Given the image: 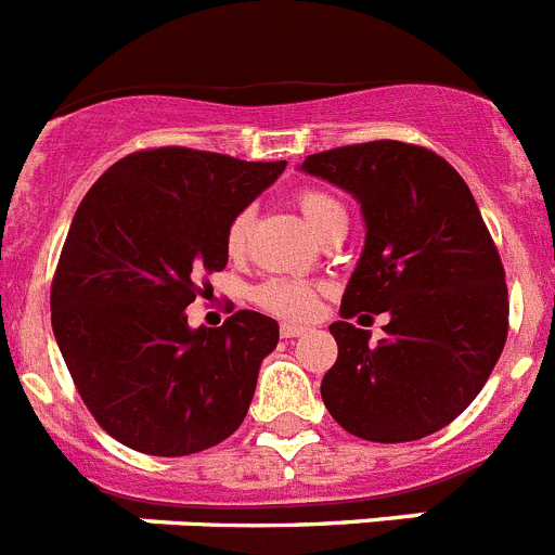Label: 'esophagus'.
<instances>
[{
  "label": "esophagus",
  "mask_w": 555,
  "mask_h": 555,
  "mask_svg": "<svg viewBox=\"0 0 555 555\" xmlns=\"http://www.w3.org/2000/svg\"><path fill=\"white\" fill-rule=\"evenodd\" d=\"M307 326L301 324H282V337H298V335H305Z\"/></svg>",
  "instance_id": "obj_1"
}]
</instances>
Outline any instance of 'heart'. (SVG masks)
I'll use <instances>...</instances> for the list:
<instances>
[{"label":"heart","mask_w":555,"mask_h":555,"mask_svg":"<svg viewBox=\"0 0 555 555\" xmlns=\"http://www.w3.org/2000/svg\"><path fill=\"white\" fill-rule=\"evenodd\" d=\"M298 209H301V215H305L307 225H310L312 231L321 229V225H324L326 220L335 218V215H346L344 206L337 204L335 197L315 190L301 192V197H298ZM248 229L250 218L245 211L229 223V229H225V250H229L231 257H240L245 250ZM254 296H257V301L264 310H271L284 318H310L312 312H315V287H312L310 282H305V279H268L264 284H259Z\"/></svg>","instance_id":"b5f03b06"}]
</instances>
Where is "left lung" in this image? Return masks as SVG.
<instances>
[{
	"label": "left lung",
	"instance_id": "8db88e82",
	"mask_svg": "<svg viewBox=\"0 0 555 555\" xmlns=\"http://www.w3.org/2000/svg\"><path fill=\"white\" fill-rule=\"evenodd\" d=\"M298 170L349 192L365 223L344 321L330 326L326 411L379 444L441 430L478 397L508 332L503 262L469 186L441 156L393 139L315 153ZM354 311L389 312L383 341L345 321Z\"/></svg>",
	"mask_w": 555,
	"mask_h": 555
}]
</instances>
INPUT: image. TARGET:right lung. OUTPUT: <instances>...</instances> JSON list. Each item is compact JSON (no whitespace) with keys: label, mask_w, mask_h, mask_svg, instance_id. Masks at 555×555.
<instances>
[{"label":"right lung","mask_w":555,"mask_h":555,"mask_svg":"<svg viewBox=\"0 0 555 555\" xmlns=\"http://www.w3.org/2000/svg\"><path fill=\"white\" fill-rule=\"evenodd\" d=\"M287 162L158 147L119 158L77 206L55 282L52 332L91 416L162 457L209 450L243 424L279 324L240 310L186 324L201 273L229 262L225 229Z\"/></svg>","instance_id":"obj_1"}]
</instances>
